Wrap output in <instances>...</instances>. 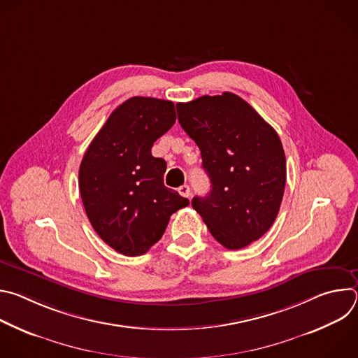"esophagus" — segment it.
Listing matches in <instances>:
<instances>
[{"mask_svg":"<svg viewBox=\"0 0 358 358\" xmlns=\"http://www.w3.org/2000/svg\"><path fill=\"white\" fill-rule=\"evenodd\" d=\"M178 192H180V195H182V196H185V198H189V196H191V188H189L188 185H181V187L178 188Z\"/></svg>","mask_w":358,"mask_h":358,"instance_id":"esophagus-1","label":"esophagus"}]
</instances>
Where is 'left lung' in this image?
Listing matches in <instances>:
<instances>
[{"label": "left lung", "mask_w": 358, "mask_h": 358, "mask_svg": "<svg viewBox=\"0 0 358 358\" xmlns=\"http://www.w3.org/2000/svg\"><path fill=\"white\" fill-rule=\"evenodd\" d=\"M178 112L211 181L210 194L194 196L192 208L227 249L258 241L278 217L286 184L278 133L231 92L178 103Z\"/></svg>", "instance_id": "1"}]
</instances>
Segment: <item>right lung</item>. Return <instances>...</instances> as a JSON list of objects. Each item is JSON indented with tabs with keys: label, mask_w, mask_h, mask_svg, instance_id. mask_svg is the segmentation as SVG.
<instances>
[{
	"label": "right lung",
	"mask_w": 358,
	"mask_h": 358,
	"mask_svg": "<svg viewBox=\"0 0 358 358\" xmlns=\"http://www.w3.org/2000/svg\"><path fill=\"white\" fill-rule=\"evenodd\" d=\"M170 100L134 96L113 110L89 144L79 191L96 231L126 257L145 253L189 201L164 185L167 164L151 147L176 123Z\"/></svg>",
	"instance_id": "obj_1"
}]
</instances>
